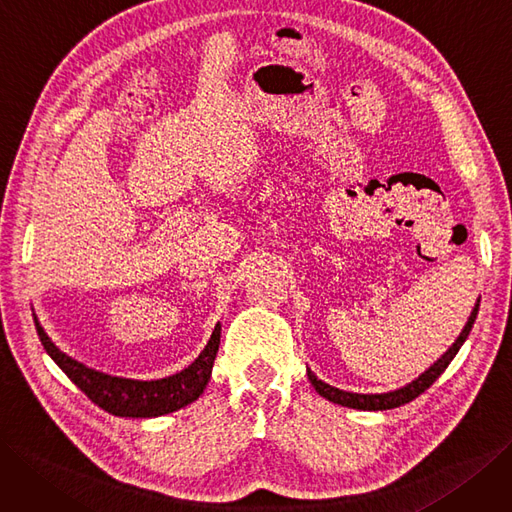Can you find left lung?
Instances as JSON below:
<instances>
[{
    "label": "left lung",
    "instance_id": "8db88e82",
    "mask_svg": "<svg viewBox=\"0 0 512 512\" xmlns=\"http://www.w3.org/2000/svg\"><path fill=\"white\" fill-rule=\"evenodd\" d=\"M477 312H479V301L475 310H472L470 318L466 327L462 329L460 337L456 339V344H453L437 363H434L428 371H424L418 380L407 384L405 388H399V390H392V392H384V394H356V392H346V390H339V388H333L329 384H325L323 380H318V377L308 369V380L312 382L314 390L325 396L327 401L331 403H337V405H344V407H350V409H363V411H384V409H394V407H401L405 403H411L413 399H418V396L422 392H426L434 382L439 380V375L447 369V365L453 361V356L458 354V350L462 348V344L466 342V337L472 329V325H475L477 320Z\"/></svg>",
    "mask_w": 512,
    "mask_h": 512
}]
</instances>
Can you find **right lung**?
<instances>
[{"label": "right lung", "mask_w": 512, "mask_h": 512, "mask_svg": "<svg viewBox=\"0 0 512 512\" xmlns=\"http://www.w3.org/2000/svg\"><path fill=\"white\" fill-rule=\"evenodd\" d=\"M35 329L42 339V346L52 356V361L67 373L69 380L78 386L94 405H99L107 413L120 415V418H158V415L173 413L189 403H194L204 392L208 380H211V371L221 337V325H217L211 339H208L206 348L187 369L164 377V380L139 382L126 380V377H111L84 367L82 363L73 361V358L63 354L50 342V337L46 335L42 325L37 323V318Z\"/></svg>", "instance_id": "right-lung-1"}]
</instances>
